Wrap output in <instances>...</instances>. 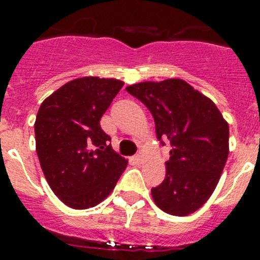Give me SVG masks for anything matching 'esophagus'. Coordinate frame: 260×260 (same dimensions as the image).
I'll list each match as a JSON object with an SVG mask.
<instances>
[{"label":"esophagus","mask_w":260,"mask_h":260,"mask_svg":"<svg viewBox=\"0 0 260 260\" xmlns=\"http://www.w3.org/2000/svg\"><path fill=\"white\" fill-rule=\"evenodd\" d=\"M134 161L137 162V164H142V162H143V153H142L141 151L134 156Z\"/></svg>","instance_id":"34e87169"}]
</instances>
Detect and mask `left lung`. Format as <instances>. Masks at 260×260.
I'll return each instance as SVG.
<instances>
[{"label":"left lung","mask_w":260,"mask_h":260,"mask_svg":"<svg viewBox=\"0 0 260 260\" xmlns=\"http://www.w3.org/2000/svg\"><path fill=\"white\" fill-rule=\"evenodd\" d=\"M155 119L158 141L171 144L165 180L151 195L160 210L187 216L210 199L229 153V125L210 98L182 79L126 87Z\"/></svg>","instance_id":"left-lung-1"}]
</instances>
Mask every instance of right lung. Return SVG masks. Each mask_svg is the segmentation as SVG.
Here are the masks:
<instances>
[{
    "instance_id": "add662e5",
    "label": "right lung",
    "mask_w": 260,
    "mask_h": 260,
    "mask_svg": "<svg viewBox=\"0 0 260 260\" xmlns=\"http://www.w3.org/2000/svg\"><path fill=\"white\" fill-rule=\"evenodd\" d=\"M122 86L113 78H78L39 108V161L50 189L68 207L86 210L102 203L127 165L100 127V118Z\"/></svg>"
}]
</instances>
